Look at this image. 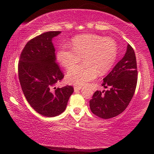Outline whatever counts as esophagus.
<instances>
[{
	"instance_id": "esophagus-1",
	"label": "esophagus",
	"mask_w": 154,
	"mask_h": 154,
	"mask_svg": "<svg viewBox=\"0 0 154 154\" xmlns=\"http://www.w3.org/2000/svg\"><path fill=\"white\" fill-rule=\"evenodd\" d=\"M80 90H81V87H74V91L75 92L79 91Z\"/></svg>"
}]
</instances>
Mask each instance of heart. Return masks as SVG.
Here are the masks:
<instances>
[{"mask_svg": "<svg viewBox=\"0 0 154 154\" xmlns=\"http://www.w3.org/2000/svg\"><path fill=\"white\" fill-rule=\"evenodd\" d=\"M71 47L62 44L57 52V59L64 68L69 69L83 57V64L71 68L66 76L68 83L76 86L85 85L95 79L97 73L104 74L113 66L117 57L116 42L99 35H77L71 41Z\"/></svg>", "mask_w": 154, "mask_h": 154, "instance_id": "heart-1", "label": "heart"}]
</instances>
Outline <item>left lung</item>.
I'll return each mask as SVG.
<instances>
[{"mask_svg": "<svg viewBox=\"0 0 154 154\" xmlns=\"http://www.w3.org/2000/svg\"><path fill=\"white\" fill-rule=\"evenodd\" d=\"M104 88L97 90L90 101V110L97 116L109 119L121 113L129 104L137 82V61L134 50L129 44L122 60L103 79Z\"/></svg>", "mask_w": 154, "mask_h": 154, "instance_id": "1", "label": "left lung"}]
</instances>
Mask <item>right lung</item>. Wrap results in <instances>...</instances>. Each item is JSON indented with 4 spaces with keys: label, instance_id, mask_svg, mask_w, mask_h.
I'll return each instance as SVG.
<instances>
[{
    "label": "right lung",
    "instance_id": "right-lung-1",
    "mask_svg": "<svg viewBox=\"0 0 154 154\" xmlns=\"http://www.w3.org/2000/svg\"><path fill=\"white\" fill-rule=\"evenodd\" d=\"M61 31H48L31 39L20 55L18 75L23 93L39 114L54 117L64 112L73 88L54 87L64 78L56 62L52 38Z\"/></svg>",
    "mask_w": 154,
    "mask_h": 154
}]
</instances>
